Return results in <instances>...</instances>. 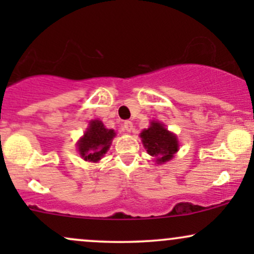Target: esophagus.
<instances>
[{
	"label": "esophagus",
	"instance_id": "1",
	"mask_svg": "<svg viewBox=\"0 0 254 254\" xmlns=\"http://www.w3.org/2000/svg\"><path fill=\"white\" fill-rule=\"evenodd\" d=\"M123 127H124V130H125V131H127V132H130V131H132V129H133V124H132V122H130V121H125V122H124V124H123Z\"/></svg>",
	"mask_w": 254,
	"mask_h": 254
}]
</instances>
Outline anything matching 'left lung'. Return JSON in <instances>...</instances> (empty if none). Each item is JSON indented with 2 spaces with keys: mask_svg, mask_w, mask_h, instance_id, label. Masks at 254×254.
Instances as JSON below:
<instances>
[{
  "mask_svg": "<svg viewBox=\"0 0 254 254\" xmlns=\"http://www.w3.org/2000/svg\"><path fill=\"white\" fill-rule=\"evenodd\" d=\"M141 138L148 154L156 157L159 164L171 160L178 151L177 137L156 122H153L150 127L142 131Z\"/></svg>",
  "mask_w": 254,
  "mask_h": 254,
  "instance_id": "obj_1",
  "label": "left lung"
}]
</instances>
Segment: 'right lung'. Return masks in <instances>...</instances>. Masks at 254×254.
Returning <instances> with one entry per match:
<instances>
[{
  "instance_id": "obj_1",
  "label": "right lung",
  "mask_w": 254,
  "mask_h": 254,
  "mask_svg": "<svg viewBox=\"0 0 254 254\" xmlns=\"http://www.w3.org/2000/svg\"><path fill=\"white\" fill-rule=\"evenodd\" d=\"M115 131L106 129L100 121L90 122L82 138L78 142V151L86 161L97 162L109 150Z\"/></svg>"
}]
</instances>
